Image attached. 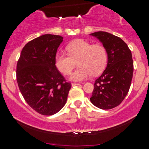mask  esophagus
<instances>
[{
  "mask_svg": "<svg viewBox=\"0 0 149 149\" xmlns=\"http://www.w3.org/2000/svg\"><path fill=\"white\" fill-rule=\"evenodd\" d=\"M72 85V86H79V85H81V84H77V83H73L71 84Z\"/></svg>",
  "mask_w": 149,
  "mask_h": 149,
  "instance_id": "obj_1",
  "label": "esophagus"
}]
</instances>
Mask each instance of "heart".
I'll list each match as a JSON object with an SVG mask.
<instances>
[{
	"label": "heart",
	"instance_id": "obj_1",
	"mask_svg": "<svg viewBox=\"0 0 149 149\" xmlns=\"http://www.w3.org/2000/svg\"><path fill=\"white\" fill-rule=\"evenodd\" d=\"M68 55L62 52H57L55 63L57 68L64 75L70 74L76 65L79 66L70 76L75 81H81L91 74L97 75L104 70L107 61L105 48L101 45H91L83 40L70 43L66 47Z\"/></svg>",
	"mask_w": 149,
	"mask_h": 149
}]
</instances>
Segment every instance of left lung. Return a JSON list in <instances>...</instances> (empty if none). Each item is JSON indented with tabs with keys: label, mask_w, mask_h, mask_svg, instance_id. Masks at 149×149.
Instances as JSON below:
<instances>
[{
	"label": "left lung",
	"mask_w": 149,
	"mask_h": 149,
	"mask_svg": "<svg viewBox=\"0 0 149 149\" xmlns=\"http://www.w3.org/2000/svg\"><path fill=\"white\" fill-rule=\"evenodd\" d=\"M90 35L98 39L107 54V64L95 81L91 102L102 109L118 106L129 91L133 73V61L128 46L120 37L106 31Z\"/></svg>",
	"instance_id": "8db88e82"
}]
</instances>
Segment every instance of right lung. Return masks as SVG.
<instances>
[{
  "mask_svg": "<svg viewBox=\"0 0 149 149\" xmlns=\"http://www.w3.org/2000/svg\"><path fill=\"white\" fill-rule=\"evenodd\" d=\"M63 37L43 34L25 45L16 66L19 90L38 113L52 115L65 104L70 83L57 69L55 57Z\"/></svg>",
  "mask_w": 149,
  "mask_h": 149,
  "instance_id": "add662e5",
  "label": "right lung"
}]
</instances>
